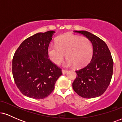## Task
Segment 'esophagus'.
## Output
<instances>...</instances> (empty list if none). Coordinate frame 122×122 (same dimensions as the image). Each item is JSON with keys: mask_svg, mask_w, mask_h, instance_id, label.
<instances>
[{"mask_svg": "<svg viewBox=\"0 0 122 122\" xmlns=\"http://www.w3.org/2000/svg\"><path fill=\"white\" fill-rule=\"evenodd\" d=\"M68 72V71L67 70H65V69H62V73L63 74H65Z\"/></svg>", "mask_w": 122, "mask_h": 122, "instance_id": "1", "label": "esophagus"}]
</instances>
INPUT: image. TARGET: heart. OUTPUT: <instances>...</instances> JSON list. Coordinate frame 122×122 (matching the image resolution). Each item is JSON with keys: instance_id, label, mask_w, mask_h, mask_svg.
Masks as SVG:
<instances>
[{"instance_id": "heart-1", "label": "heart", "mask_w": 122, "mask_h": 122, "mask_svg": "<svg viewBox=\"0 0 122 122\" xmlns=\"http://www.w3.org/2000/svg\"><path fill=\"white\" fill-rule=\"evenodd\" d=\"M65 54L68 65L84 66L89 62L93 54L92 42L87 38L72 33L62 35L57 38L56 45L49 46L47 56L54 64L58 65L64 60Z\"/></svg>"}]
</instances>
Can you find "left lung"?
Returning a JSON list of instances; mask_svg holds the SVG:
<instances>
[{
  "label": "left lung",
  "instance_id": "obj_1",
  "mask_svg": "<svg viewBox=\"0 0 122 122\" xmlns=\"http://www.w3.org/2000/svg\"><path fill=\"white\" fill-rule=\"evenodd\" d=\"M92 42L93 54L91 61L76 71L73 89L81 97L94 98L101 96L110 85L113 73V60L107 44L100 38L86 31H75Z\"/></svg>",
  "mask_w": 122,
  "mask_h": 122
}]
</instances>
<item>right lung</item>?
I'll return each instance as SVG.
<instances>
[{
    "mask_svg": "<svg viewBox=\"0 0 122 122\" xmlns=\"http://www.w3.org/2000/svg\"><path fill=\"white\" fill-rule=\"evenodd\" d=\"M55 31L38 33L26 39L12 59V75L25 96L36 99L46 97L54 89L61 70L50 61L47 48Z\"/></svg>",
    "mask_w": 122,
    "mask_h": 122,
    "instance_id": "obj_1",
    "label": "right lung"
}]
</instances>
